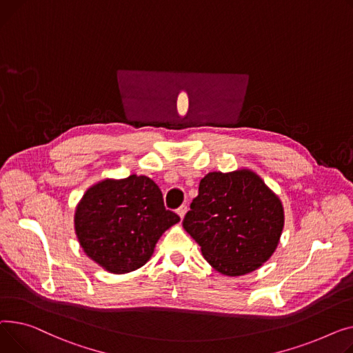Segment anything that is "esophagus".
I'll use <instances>...</instances> for the list:
<instances>
[{
  "label": "esophagus",
  "mask_w": 353,
  "mask_h": 353,
  "mask_svg": "<svg viewBox=\"0 0 353 353\" xmlns=\"http://www.w3.org/2000/svg\"><path fill=\"white\" fill-rule=\"evenodd\" d=\"M186 211H188V208H186V205H182V206H179V208H178L176 214L179 215V218H181V219H183V216H185Z\"/></svg>",
  "instance_id": "1"
}]
</instances>
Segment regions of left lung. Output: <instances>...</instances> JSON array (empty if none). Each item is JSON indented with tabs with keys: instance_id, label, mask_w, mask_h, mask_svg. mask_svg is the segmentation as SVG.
Segmentation results:
<instances>
[{
	"instance_id": "left-lung-1",
	"label": "left lung",
	"mask_w": 353,
	"mask_h": 353,
	"mask_svg": "<svg viewBox=\"0 0 353 353\" xmlns=\"http://www.w3.org/2000/svg\"><path fill=\"white\" fill-rule=\"evenodd\" d=\"M285 223L279 196L251 170L210 172L183 218V230L226 276L256 271L275 252Z\"/></svg>"
}]
</instances>
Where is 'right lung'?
Listing matches in <instances>:
<instances>
[{"label": "right lung", "mask_w": 353, "mask_h": 353, "mask_svg": "<svg viewBox=\"0 0 353 353\" xmlns=\"http://www.w3.org/2000/svg\"><path fill=\"white\" fill-rule=\"evenodd\" d=\"M179 222L165 210L159 186L145 175L103 179L77 205L74 225L85 255L111 274L147 263L162 234Z\"/></svg>", "instance_id": "add662e5"}]
</instances>
